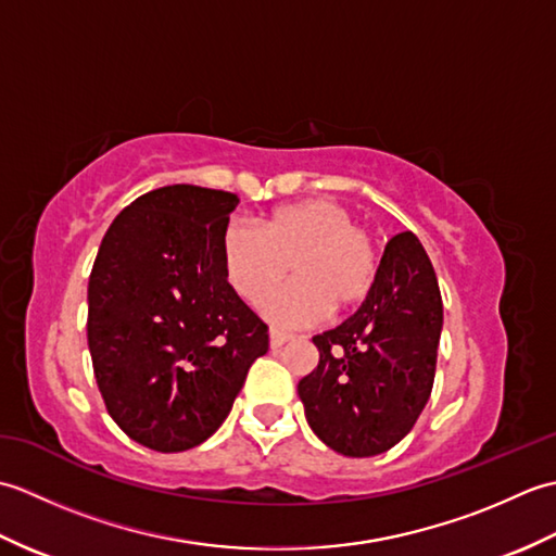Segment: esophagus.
I'll return each instance as SVG.
<instances>
[{"instance_id": "obj_1", "label": "esophagus", "mask_w": 556, "mask_h": 556, "mask_svg": "<svg viewBox=\"0 0 556 556\" xmlns=\"http://www.w3.org/2000/svg\"><path fill=\"white\" fill-rule=\"evenodd\" d=\"M291 339H293V334H289V332H281V329H275V327L269 329V346L271 349L285 346L287 341H291Z\"/></svg>"}]
</instances>
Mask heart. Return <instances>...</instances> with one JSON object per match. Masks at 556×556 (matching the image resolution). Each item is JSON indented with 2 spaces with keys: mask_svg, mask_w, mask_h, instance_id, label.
<instances>
[{
  "mask_svg": "<svg viewBox=\"0 0 556 556\" xmlns=\"http://www.w3.org/2000/svg\"><path fill=\"white\" fill-rule=\"evenodd\" d=\"M222 267L233 291L260 301L294 265L298 281L269 294L260 308L281 325H308L325 311L356 308L377 281V248L353 227L346 207L308 198L269 212L260 229L233 222L222 233Z\"/></svg>",
  "mask_w": 556,
  "mask_h": 556,
  "instance_id": "obj_1",
  "label": "heart"
}]
</instances>
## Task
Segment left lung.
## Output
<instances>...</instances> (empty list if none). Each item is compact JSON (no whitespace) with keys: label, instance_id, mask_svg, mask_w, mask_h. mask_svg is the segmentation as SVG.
Here are the masks:
<instances>
[{"label":"left lung","instance_id":"1","mask_svg":"<svg viewBox=\"0 0 556 556\" xmlns=\"http://www.w3.org/2000/svg\"><path fill=\"white\" fill-rule=\"evenodd\" d=\"M442 296L416 233L389 239L361 308L313 337L317 368L299 382L305 420L337 454L365 458L399 444L428 404Z\"/></svg>","mask_w":556,"mask_h":556}]
</instances>
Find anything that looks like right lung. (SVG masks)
Instances as JSON below:
<instances>
[{"label":"right lung","instance_id":"add662e5","mask_svg":"<svg viewBox=\"0 0 556 556\" xmlns=\"http://www.w3.org/2000/svg\"><path fill=\"white\" fill-rule=\"evenodd\" d=\"M239 195L188 184L136 198L104 233L88 281V349L112 420L162 454L227 420L267 325L222 267Z\"/></svg>","mask_w":556,"mask_h":556}]
</instances>
